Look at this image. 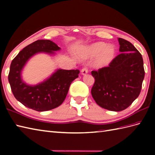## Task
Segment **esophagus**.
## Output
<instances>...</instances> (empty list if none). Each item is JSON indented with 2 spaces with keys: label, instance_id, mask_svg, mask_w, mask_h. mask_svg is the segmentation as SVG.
Instances as JSON below:
<instances>
[{
  "label": "esophagus",
  "instance_id": "obj_1",
  "mask_svg": "<svg viewBox=\"0 0 155 155\" xmlns=\"http://www.w3.org/2000/svg\"><path fill=\"white\" fill-rule=\"evenodd\" d=\"M81 72L82 75H85L86 74L88 73V69L85 67L84 68H82V70H81Z\"/></svg>",
  "mask_w": 155,
  "mask_h": 155
}]
</instances>
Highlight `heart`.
I'll use <instances>...</instances> for the list:
<instances>
[{"label":"heart","mask_w":155,"mask_h":155,"mask_svg":"<svg viewBox=\"0 0 155 155\" xmlns=\"http://www.w3.org/2000/svg\"><path fill=\"white\" fill-rule=\"evenodd\" d=\"M116 49L112 45H107L103 42H97L83 48L80 54L82 60L95 57L93 66L96 68H103L108 66L114 60Z\"/></svg>","instance_id":"heart-1"}]
</instances>
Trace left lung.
<instances>
[{"instance_id": "1", "label": "left lung", "mask_w": 155, "mask_h": 155, "mask_svg": "<svg viewBox=\"0 0 155 155\" xmlns=\"http://www.w3.org/2000/svg\"><path fill=\"white\" fill-rule=\"evenodd\" d=\"M121 52L108 67L92 71L91 95L97 104L111 111H122L137 99L145 77L142 56L129 41L118 38Z\"/></svg>"}]
</instances>
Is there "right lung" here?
<instances>
[{"instance_id":"add662e5","label":"right lung","mask_w":155,"mask_h":155,"mask_svg":"<svg viewBox=\"0 0 155 155\" xmlns=\"http://www.w3.org/2000/svg\"><path fill=\"white\" fill-rule=\"evenodd\" d=\"M50 40H37L23 48L11 62L8 81L15 98L24 106L43 112L58 107L65 100L70 85L78 78V70L57 69L43 81L29 85L22 80L21 73L28 60L39 53L54 55L60 51Z\"/></svg>"}]
</instances>
